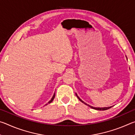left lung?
Instances as JSON below:
<instances>
[{
    "instance_id": "left-lung-1",
    "label": "left lung",
    "mask_w": 135,
    "mask_h": 135,
    "mask_svg": "<svg viewBox=\"0 0 135 135\" xmlns=\"http://www.w3.org/2000/svg\"><path fill=\"white\" fill-rule=\"evenodd\" d=\"M76 96H77V97L78 98V99L80 100V101L81 102H83V104H84L85 105H88V106H89V107H90V108H93V109H97V110H107V109H109V108H111V107H104V108H97V107H92V106H91V105H88V104H86L85 102H84L83 100H82L78 96H77V93H76Z\"/></svg>"
}]
</instances>
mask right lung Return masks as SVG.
<instances>
[{
	"label": "right lung",
	"instance_id": "add662e5",
	"mask_svg": "<svg viewBox=\"0 0 135 135\" xmlns=\"http://www.w3.org/2000/svg\"><path fill=\"white\" fill-rule=\"evenodd\" d=\"M55 93H54V95H53V97H52V98H51V99L50 100V101L48 102V104H50V103H51V102L53 101V100L54 99V98H55ZM46 105H47V104H46Z\"/></svg>",
	"mask_w": 135,
	"mask_h": 135
}]
</instances>
